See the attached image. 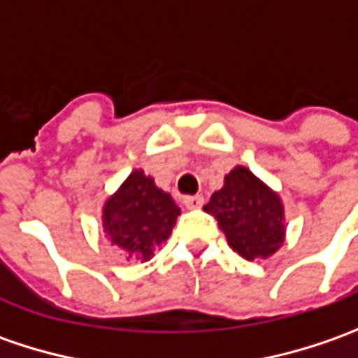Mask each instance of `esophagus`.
<instances>
[{
	"mask_svg": "<svg viewBox=\"0 0 358 358\" xmlns=\"http://www.w3.org/2000/svg\"><path fill=\"white\" fill-rule=\"evenodd\" d=\"M183 203H185L187 209H199L201 205L205 203V199H203V195H187Z\"/></svg>",
	"mask_w": 358,
	"mask_h": 358,
	"instance_id": "34e87169",
	"label": "esophagus"
}]
</instances>
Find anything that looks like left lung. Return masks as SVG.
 Returning a JSON list of instances; mask_svg holds the SVG:
<instances>
[{
    "instance_id": "8db88e82",
    "label": "left lung",
    "mask_w": 358,
    "mask_h": 358,
    "mask_svg": "<svg viewBox=\"0 0 358 358\" xmlns=\"http://www.w3.org/2000/svg\"><path fill=\"white\" fill-rule=\"evenodd\" d=\"M205 211L219 221L233 251L247 259H267L282 245L281 199L245 167H235L215 191Z\"/></svg>"
}]
</instances>
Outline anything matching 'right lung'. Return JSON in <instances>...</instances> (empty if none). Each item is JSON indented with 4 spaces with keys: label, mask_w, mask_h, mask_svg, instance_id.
I'll use <instances>...</instances> for the list:
<instances>
[{
    "label": "right lung",
    "mask_w": 358,
    "mask_h": 358,
    "mask_svg": "<svg viewBox=\"0 0 358 358\" xmlns=\"http://www.w3.org/2000/svg\"><path fill=\"white\" fill-rule=\"evenodd\" d=\"M179 213L169 193L157 189L143 171H133L105 203L103 231L129 259H149L171 235Z\"/></svg>",
    "instance_id": "add662e5"
}]
</instances>
